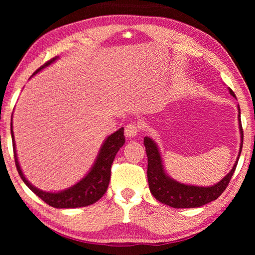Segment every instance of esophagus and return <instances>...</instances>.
<instances>
[{
    "instance_id": "1",
    "label": "esophagus",
    "mask_w": 255,
    "mask_h": 255,
    "mask_svg": "<svg viewBox=\"0 0 255 255\" xmlns=\"http://www.w3.org/2000/svg\"><path fill=\"white\" fill-rule=\"evenodd\" d=\"M140 131V126L137 124H129L125 128V136L128 137V138H132L134 136H137L138 132Z\"/></svg>"
}]
</instances>
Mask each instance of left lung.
I'll use <instances>...</instances> for the list:
<instances>
[{"label":"left lung","instance_id":"1","mask_svg":"<svg viewBox=\"0 0 255 255\" xmlns=\"http://www.w3.org/2000/svg\"><path fill=\"white\" fill-rule=\"evenodd\" d=\"M230 94L236 97L234 91L228 88ZM237 99V97H236ZM238 122H239V129H240V149L239 154L236 163L232 166L231 171L227 174L223 180L217 184L211 186H195L188 185V184H183L173 180L171 176L166 174L164 170L163 161L161 158V153L158 144L154 142L153 139L149 137H144L143 144L145 147V152L148 156V183L151 194L161 202L173 208H195L200 207L208 204L213 200L217 199L221 194L224 193L226 187L234 175L235 170L239 161L242 144H243V130L241 125V113L240 107L238 106Z\"/></svg>","mask_w":255,"mask_h":255}]
</instances>
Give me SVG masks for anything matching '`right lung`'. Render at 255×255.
<instances>
[{
  "instance_id": "1",
  "label": "right lung",
  "mask_w": 255,
  "mask_h": 255,
  "mask_svg": "<svg viewBox=\"0 0 255 255\" xmlns=\"http://www.w3.org/2000/svg\"><path fill=\"white\" fill-rule=\"evenodd\" d=\"M58 58L59 57H56L46 62L44 66H41L39 69L36 70L32 75L37 74L38 72L41 71L42 69L50 66V64L55 62ZM12 125L13 124L10 123V134H12L16 169L18 171L20 178L23 180L26 185L29 187L30 191L34 192L37 196L44 200L46 204L55 208L85 207V206L96 203L97 200L106 193L108 184H110L111 181V167L113 164V161L115 159L118 150L121 149L125 143L123 127L121 129H118L117 131L110 134V136L105 139V141L103 142L102 147L99 151V154L96 156L94 164L92 165L91 170L82 180L79 181L77 184H74L73 186L67 189H63V191L60 192H45L32 185V184L28 182V180L25 177L24 173L21 172L17 159V153H16V145Z\"/></svg>"
}]
</instances>
